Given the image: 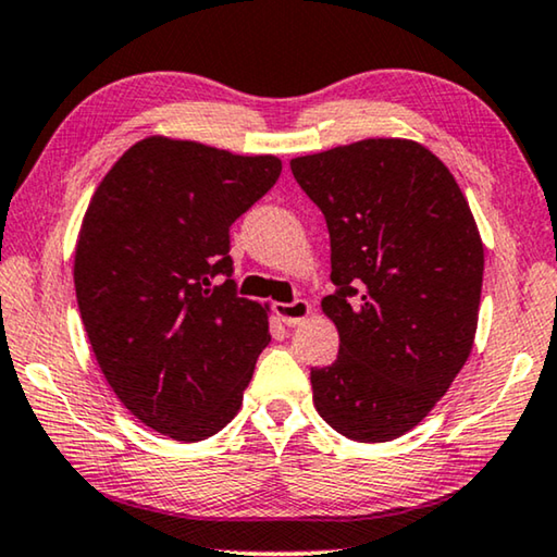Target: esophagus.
<instances>
[{"label":"esophagus","mask_w":557,"mask_h":557,"mask_svg":"<svg viewBox=\"0 0 557 557\" xmlns=\"http://www.w3.org/2000/svg\"><path fill=\"white\" fill-rule=\"evenodd\" d=\"M273 311L286 326H298L311 317V304L306 298H298L294 304H273Z\"/></svg>","instance_id":"esophagus-1"}]
</instances>
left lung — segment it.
<instances>
[{"label":"left lung","instance_id":"left-lung-1","mask_svg":"<svg viewBox=\"0 0 557 557\" xmlns=\"http://www.w3.org/2000/svg\"><path fill=\"white\" fill-rule=\"evenodd\" d=\"M332 238L338 332L311 369L313 407L338 434L389 442L445 397L478 332L485 248L449 168L407 138H367L292 160Z\"/></svg>","mask_w":557,"mask_h":557}]
</instances>
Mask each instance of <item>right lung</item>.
<instances>
[{"label": "right lung", "mask_w": 557, "mask_h": 557, "mask_svg": "<svg viewBox=\"0 0 557 557\" xmlns=\"http://www.w3.org/2000/svg\"><path fill=\"white\" fill-rule=\"evenodd\" d=\"M278 175L276 156L150 135L92 193L75 246L79 317L112 392L165 437H211L244 405L269 306L213 278L231 276V223Z\"/></svg>", "instance_id": "add662e5"}]
</instances>
